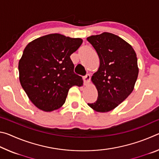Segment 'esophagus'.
Returning <instances> with one entry per match:
<instances>
[{
  "instance_id": "34e87169",
  "label": "esophagus",
  "mask_w": 159,
  "mask_h": 159,
  "mask_svg": "<svg viewBox=\"0 0 159 159\" xmlns=\"http://www.w3.org/2000/svg\"><path fill=\"white\" fill-rule=\"evenodd\" d=\"M83 81H84V85H88L90 84V74H87L85 76L83 77Z\"/></svg>"
}]
</instances>
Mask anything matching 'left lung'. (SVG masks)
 <instances>
[{
	"label": "left lung",
	"instance_id": "8db88e82",
	"mask_svg": "<svg viewBox=\"0 0 159 159\" xmlns=\"http://www.w3.org/2000/svg\"><path fill=\"white\" fill-rule=\"evenodd\" d=\"M87 41L99 59L98 70L91 78L98 90V99L88 105L95 111L108 112L133 92L139 73L137 55L128 43L108 32L90 36Z\"/></svg>",
	"mask_w": 159,
	"mask_h": 159
}]
</instances>
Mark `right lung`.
<instances>
[{
    "label": "right lung",
    "instance_id": "right-lung-1",
    "mask_svg": "<svg viewBox=\"0 0 159 159\" xmlns=\"http://www.w3.org/2000/svg\"><path fill=\"white\" fill-rule=\"evenodd\" d=\"M83 40L60 34L38 38L26 45L19 61L21 87L35 106L50 112L62 107L72 86H82L70 59Z\"/></svg>",
    "mask_w": 159,
    "mask_h": 159
}]
</instances>
